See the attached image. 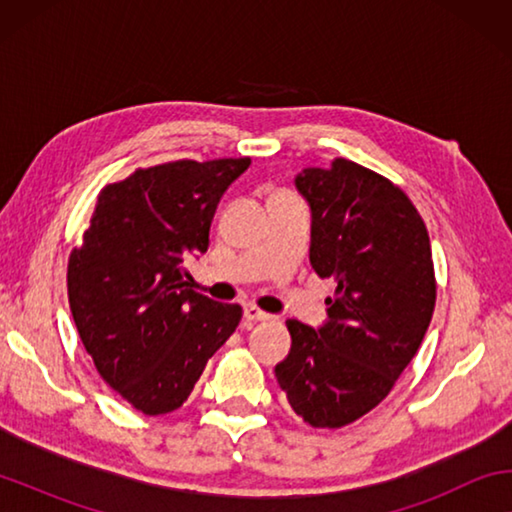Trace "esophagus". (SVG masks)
I'll return each instance as SVG.
<instances>
[{"mask_svg":"<svg viewBox=\"0 0 512 512\" xmlns=\"http://www.w3.org/2000/svg\"><path fill=\"white\" fill-rule=\"evenodd\" d=\"M244 318L248 320V323H259V320H268L271 318V314H266V311H262L255 305H246L244 307Z\"/></svg>","mask_w":512,"mask_h":512,"instance_id":"1","label":"esophagus"}]
</instances>
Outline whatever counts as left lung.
Instances as JSON below:
<instances>
[{
	"label": "left lung",
	"mask_w": 512,
	"mask_h": 512,
	"mask_svg": "<svg viewBox=\"0 0 512 512\" xmlns=\"http://www.w3.org/2000/svg\"><path fill=\"white\" fill-rule=\"evenodd\" d=\"M296 187L311 205L309 262L336 289L320 329L287 320L291 352L275 377L307 424L341 429L386 400L427 334L429 232L400 187L352 160L305 169Z\"/></svg>",
	"instance_id": "left-lung-1"
}]
</instances>
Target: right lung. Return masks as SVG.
Here are the masks:
<instances>
[{"label": "right lung", "instance_id": "obj_1", "mask_svg": "<svg viewBox=\"0 0 512 512\" xmlns=\"http://www.w3.org/2000/svg\"><path fill=\"white\" fill-rule=\"evenodd\" d=\"M248 167L250 158H221L135 169L101 189L69 253V309L85 350L144 415L187 402L244 314L189 287L185 259L210 246L216 205Z\"/></svg>", "mask_w": 512, "mask_h": 512}]
</instances>
